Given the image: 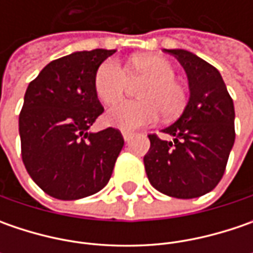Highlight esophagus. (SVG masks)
<instances>
[{"mask_svg": "<svg viewBox=\"0 0 253 253\" xmlns=\"http://www.w3.org/2000/svg\"><path fill=\"white\" fill-rule=\"evenodd\" d=\"M122 136H124V139L126 142H129L133 138V133L132 132H122Z\"/></svg>", "mask_w": 253, "mask_h": 253, "instance_id": "34e87169", "label": "esophagus"}]
</instances>
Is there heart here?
Masks as SVG:
<instances>
[{
  "label": "heart",
  "instance_id": "1",
  "mask_svg": "<svg viewBox=\"0 0 253 253\" xmlns=\"http://www.w3.org/2000/svg\"><path fill=\"white\" fill-rule=\"evenodd\" d=\"M131 82H145L138 90L139 101H126L107 114V122L122 131H133L158 121L159 115L173 120L186 110L189 88L176 79V69L166 57L143 54L126 67L108 59L94 76V90L104 105H114L125 97Z\"/></svg>",
  "mask_w": 253,
  "mask_h": 253
}]
</instances>
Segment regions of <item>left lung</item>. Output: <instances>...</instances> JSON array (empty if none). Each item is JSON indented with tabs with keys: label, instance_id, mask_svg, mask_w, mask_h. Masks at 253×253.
I'll list each match as a JSON object with an SVG mask.
<instances>
[{
	"label": "left lung",
	"instance_id": "8db88e82",
	"mask_svg": "<svg viewBox=\"0 0 253 253\" xmlns=\"http://www.w3.org/2000/svg\"><path fill=\"white\" fill-rule=\"evenodd\" d=\"M187 73L189 104L163 133H151V148L143 163L151 184L174 199H196L215 189L227 168L235 141V110L219 72L181 49H165Z\"/></svg>",
	"mask_w": 253,
	"mask_h": 253
}]
</instances>
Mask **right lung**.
<instances>
[{
	"label": "right lung",
	"instance_id": "right-lung-1",
	"mask_svg": "<svg viewBox=\"0 0 253 253\" xmlns=\"http://www.w3.org/2000/svg\"><path fill=\"white\" fill-rule=\"evenodd\" d=\"M115 50L76 52L47 64L25 92L19 112L26 171L59 200L91 196L108 183L124 146L117 128L87 131L104 112L94 90L98 66Z\"/></svg>",
	"mask_w": 253,
	"mask_h": 253
}]
</instances>
